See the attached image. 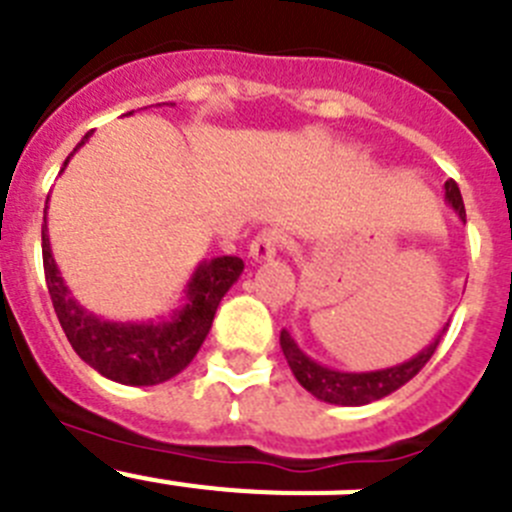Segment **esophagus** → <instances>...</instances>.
<instances>
[{
  "label": "esophagus",
  "instance_id": "1",
  "mask_svg": "<svg viewBox=\"0 0 512 512\" xmlns=\"http://www.w3.org/2000/svg\"><path fill=\"white\" fill-rule=\"evenodd\" d=\"M284 241H287V238H284L282 230L266 228V230H261L256 238H253L248 253H251L253 261H271L274 256H277L279 248L284 246Z\"/></svg>",
  "mask_w": 512,
  "mask_h": 512
}]
</instances>
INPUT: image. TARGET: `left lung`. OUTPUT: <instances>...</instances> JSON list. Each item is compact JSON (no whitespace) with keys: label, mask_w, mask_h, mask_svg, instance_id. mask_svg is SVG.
<instances>
[{"label":"left lung","mask_w":512,"mask_h":512,"mask_svg":"<svg viewBox=\"0 0 512 512\" xmlns=\"http://www.w3.org/2000/svg\"><path fill=\"white\" fill-rule=\"evenodd\" d=\"M443 189H446V202L454 207V212L459 215L461 223H467L464 200H461V192L459 187H456V182L449 179V182L443 184ZM443 333H446V325H443L441 333H438L420 354H415L413 359L402 361V364L397 366H387V369H374V372H338V369L318 364V361L310 359V356L297 346L295 338L289 336V330H282L279 343H282L284 359H287L289 369H292L297 382H300L310 395H315L323 402H330V405L356 408V405H369V402L374 400H382V397L400 390L405 382H410V379L428 364V359H431L433 351H436Z\"/></svg>","instance_id":"8db88e82"}]
</instances>
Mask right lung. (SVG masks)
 <instances>
[{"mask_svg":"<svg viewBox=\"0 0 512 512\" xmlns=\"http://www.w3.org/2000/svg\"><path fill=\"white\" fill-rule=\"evenodd\" d=\"M89 135L92 133L81 138L74 153L87 143ZM74 153H69V158L63 161V169ZM45 212H48V200H45ZM43 269L58 323L81 361H87L92 369H97L102 377L112 379V382L130 384V387H151V384H161L176 377L197 356L212 328L217 305L243 274V261L238 256H217V259L202 261L184 289V295H187L184 307L174 310L171 318H161L158 323L156 320L117 323V320H104L89 312L87 307H81L71 297V289L66 287L56 259H53L48 225H43Z\"/></svg>","mask_w":512,"mask_h":512,"instance_id":"add662e5","label":"right lung"}]
</instances>
